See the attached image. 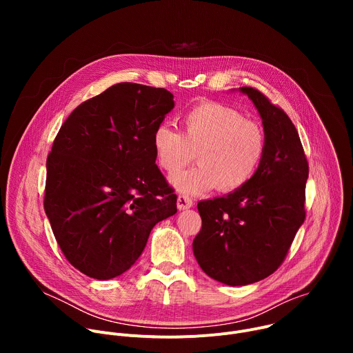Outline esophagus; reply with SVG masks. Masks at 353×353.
I'll return each instance as SVG.
<instances>
[{"label":"esophagus","instance_id":"34e87169","mask_svg":"<svg viewBox=\"0 0 353 353\" xmlns=\"http://www.w3.org/2000/svg\"><path fill=\"white\" fill-rule=\"evenodd\" d=\"M192 207V199L187 195H179L177 196V208L180 211H184V210H188Z\"/></svg>","mask_w":353,"mask_h":353}]
</instances>
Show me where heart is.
Instances as JSON below:
<instances>
[{
    "instance_id": "b5f03b06",
    "label": "heart",
    "mask_w": 353,
    "mask_h": 353,
    "mask_svg": "<svg viewBox=\"0 0 353 353\" xmlns=\"http://www.w3.org/2000/svg\"><path fill=\"white\" fill-rule=\"evenodd\" d=\"M183 132L168 123L152 135V148L159 168L169 176L179 173L196 152L198 166L172 179L183 194H201L218 187L233 192L254 177L265 152L263 128L229 106L203 102L181 117Z\"/></svg>"
}]
</instances>
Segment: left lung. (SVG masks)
<instances>
[{
  "label": "left lung",
  "mask_w": 353,
  "mask_h": 353,
  "mask_svg": "<svg viewBox=\"0 0 353 353\" xmlns=\"http://www.w3.org/2000/svg\"><path fill=\"white\" fill-rule=\"evenodd\" d=\"M239 92L248 96L263 120L264 158L240 190L199 201L203 228L192 241L203 271L230 286L259 282L282 264L306 218L309 177L303 146L288 114L254 88Z\"/></svg>",
  "instance_id": "left-lung-1"
}]
</instances>
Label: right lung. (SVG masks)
<instances>
[{"instance_id":"right-lung-1","label":"right lung","mask_w":353,"mask_h":353,"mask_svg":"<svg viewBox=\"0 0 353 353\" xmlns=\"http://www.w3.org/2000/svg\"><path fill=\"white\" fill-rule=\"evenodd\" d=\"M174 108L163 88L121 82L79 105L47 158L44 211L65 259L106 281L139 259L152 228L177 212L152 135Z\"/></svg>"}]
</instances>
